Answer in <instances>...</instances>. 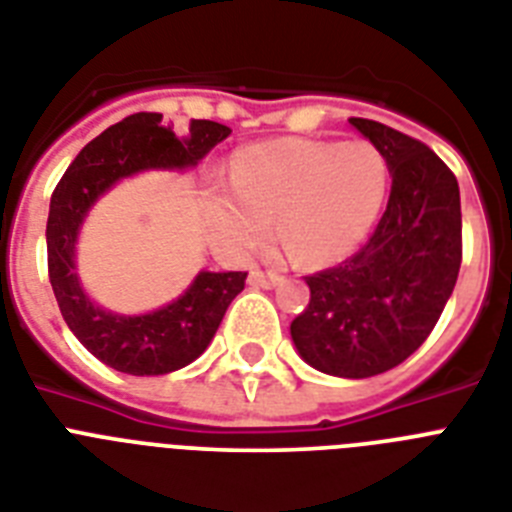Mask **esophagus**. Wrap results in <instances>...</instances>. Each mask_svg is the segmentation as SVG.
I'll use <instances>...</instances> for the list:
<instances>
[{
	"instance_id": "34e87169",
	"label": "esophagus",
	"mask_w": 512,
	"mask_h": 512,
	"mask_svg": "<svg viewBox=\"0 0 512 512\" xmlns=\"http://www.w3.org/2000/svg\"><path fill=\"white\" fill-rule=\"evenodd\" d=\"M282 280H285V277H282L280 272H261V269H253V272L248 274V282H251L253 287H266V290H269V287H277Z\"/></svg>"
}]
</instances>
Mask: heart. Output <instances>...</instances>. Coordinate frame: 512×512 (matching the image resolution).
Wrapping results in <instances>:
<instances>
[{"mask_svg":"<svg viewBox=\"0 0 512 512\" xmlns=\"http://www.w3.org/2000/svg\"><path fill=\"white\" fill-rule=\"evenodd\" d=\"M230 188L206 190L211 238L246 259L272 235L303 266H327L361 246L390 190V162L369 141L277 138L246 146Z\"/></svg>","mask_w":512,"mask_h":512,"instance_id":"b5f03b06","label":"heart"}]
</instances>
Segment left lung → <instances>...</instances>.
<instances>
[{"label":"left lung","mask_w":512,"mask_h":512,"mask_svg":"<svg viewBox=\"0 0 512 512\" xmlns=\"http://www.w3.org/2000/svg\"><path fill=\"white\" fill-rule=\"evenodd\" d=\"M390 162V201L369 243L340 266L306 277L311 301L290 324L314 369L377 377L432 335L463 259L458 180L426 143L350 117Z\"/></svg>","instance_id":"left-lung-1"}]
</instances>
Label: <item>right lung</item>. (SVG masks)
Returning <instances> with one entry per match:
<instances>
[{
    "label": "right lung",
    "mask_w": 512,
    "mask_h": 512,
    "mask_svg": "<svg viewBox=\"0 0 512 512\" xmlns=\"http://www.w3.org/2000/svg\"><path fill=\"white\" fill-rule=\"evenodd\" d=\"M232 130L211 120H190L188 133L162 128V114L138 112L107 128L80 151L57 183L46 222L49 282L67 327L101 363L133 377H156L196 361L217 335L248 272H198L177 301L151 314L122 316L96 306L75 272L78 230L96 198L117 180L143 170L196 167Z\"/></svg>",
    "instance_id": "add662e5"
}]
</instances>
